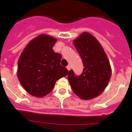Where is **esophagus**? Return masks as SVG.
Here are the masks:
<instances>
[{
    "label": "esophagus",
    "instance_id": "obj_1",
    "mask_svg": "<svg viewBox=\"0 0 132 132\" xmlns=\"http://www.w3.org/2000/svg\"><path fill=\"white\" fill-rule=\"evenodd\" d=\"M66 68H67V69H68V70H70V69H71V66H70V65H68Z\"/></svg>",
    "mask_w": 132,
    "mask_h": 132
}]
</instances>
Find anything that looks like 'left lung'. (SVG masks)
<instances>
[{"instance_id": "left-lung-1", "label": "left lung", "mask_w": 132, "mask_h": 132, "mask_svg": "<svg viewBox=\"0 0 132 132\" xmlns=\"http://www.w3.org/2000/svg\"><path fill=\"white\" fill-rule=\"evenodd\" d=\"M73 43L84 68L78 76L69 70L68 81L79 98L91 99L101 94L108 86L111 77L110 62L100 43L89 33H83Z\"/></svg>"}]
</instances>
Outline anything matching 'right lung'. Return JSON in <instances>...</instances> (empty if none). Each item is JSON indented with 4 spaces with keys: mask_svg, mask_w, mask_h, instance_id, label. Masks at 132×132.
<instances>
[{
    "mask_svg": "<svg viewBox=\"0 0 132 132\" xmlns=\"http://www.w3.org/2000/svg\"><path fill=\"white\" fill-rule=\"evenodd\" d=\"M57 40L47 35H40L27 44L18 62V78L27 92L37 97L48 94L56 81L68 74L61 66V54L53 46Z\"/></svg>",
    "mask_w": 132,
    "mask_h": 132,
    "instance_id": "right-lung-1",
    "label": "right lung"
}]
</instances>
